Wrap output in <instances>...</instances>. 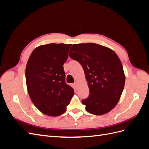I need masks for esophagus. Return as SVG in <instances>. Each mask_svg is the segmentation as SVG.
<instances>
[{"mask_svg":"<svg viewBox=\"0 0 149 149\" xmlns=\"http://www.w3.org/2000/svg\"><path fill=\"white\" fill-rule=\"evenodd\" d=\"M73 86H74V87L76 89H77V88H78V86H79L78 82H75V83L73 84Z\"/></svg>","mask_w":149,"mask_h":149,"instance_id":"34e87169","label":"esophagus"}]
</instances>
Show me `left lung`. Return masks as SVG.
I'll return each instance as SVG.
<instances>
[{
  "label": "left lung",
  "instance_id": "obj_1",
  "mask_svg": "<svg viewBox=\"0 0 149 149\" xmlns=\"http://www.w3.org/2000/svg\"><path fill=\"white\" fill-rule=\"evenodd\" d=\"M84 70L89 96L82 100L89 113L100 116L111 111L119 102L125 77L122 63L112 49L100 45L74 44L69 52Z\"/></svg>",
  "mask_w": 149,
  "mask_h": 149
}]
</instances>
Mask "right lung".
<instances>
[{"instance_id":"add662e5","label":"right lung","mask_w":149,"mask_h":149,"mask_svg":"<svg viewBox=\"0 0 149 149\" xmlns=\"http://www.w3.org/2000/svg\"><path fill=\"white\" fill-rule=\"evenodd\" d=\"M71 44L50 43L34 49L25 69L30 100L42 113L58 116L66 110L74 89L65 82L63 65Z\"/></svg>"}]
</instances>
